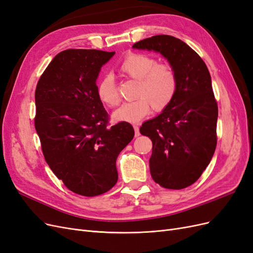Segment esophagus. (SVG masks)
I'll use <instances>...</instances> for the list:
<instances>
[{
  "label": "esophagus",
  "instance_id": "esophagus-1",
  "mask_svg": "<svg viewBox=\"0 0 253 253\" xmlns=\"http://www.w3.org/2000/svg\"><path fill=\"white\" fill-rule=\"evenodd\" d=\"M134 131H135V137H138L140 135L139 133V126H134Z\"/></svg>",
  "mask_w": 253,
  "mask_h": 253
}]
</instances>
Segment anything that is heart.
Wrapping results in <instances>:
<instances>
[{
  "instance_id": "heart-1",
  "label": "heart",
  "mask_w": 253,
  "mask_h": 253,
  "mask_svg": "<svg viewBox=\"0 0 253 253\" xmlns=\"http://www.w3.org/2000/svg\"><path fill=\"white\" fill-rule=\"evenodd\" d=\"M119 72L127 79L136 80L135 100L122 104L113 114L116 121L138 122L151 113L169 105L177 89V76L168 63H158L155 58L141 52H131L122 60ZM97 96L108 108L120 102L119 91L111 75H106L97 84Z\"/></svg>"
}]
</instances>
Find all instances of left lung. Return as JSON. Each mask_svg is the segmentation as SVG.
Instances as JSON below:
<instances>
[{
    "instance_id": "8db88e82",
    "label": "left lung",
    "mask_w": 253,
    "mask_h": 253,
    "mask_svg": "<svg viewBox=\"0 0 253 253\" xmlns=\"http://www.w3.org/2000/svg\"><path fill=\"white\" fill-rule=\"evenodd\" d=\"M133 47L160 52L177 76L172 102L145 121L140 133L153 143L150 171L154 181L166 189L187 188L208 167L217 142L218 109L208 67L196 51L172 36H153Z\"/></svg>"
}]
</instances>
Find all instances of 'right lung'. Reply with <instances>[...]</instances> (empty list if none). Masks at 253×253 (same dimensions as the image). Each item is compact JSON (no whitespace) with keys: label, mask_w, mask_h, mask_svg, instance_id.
Instances as JSON below:
<instances>
[{"label":"right lung","mask_w":253,"mask_h":253,"mask_svg":"<svg viewBox=\"0 0 253 253\" xmlns=\"http://www.w3.org/2000/svg\"><path fill=\"white\" fill-rule=\"evenodd\" d=\"M115 51L66 49L38 81L35 126L45 160L74 193L97 196L118 180L116 159L134 137L128 122L110 126L96 80Z\"/></svg>","instance_id":"right-lung-1"}]
</instances>
